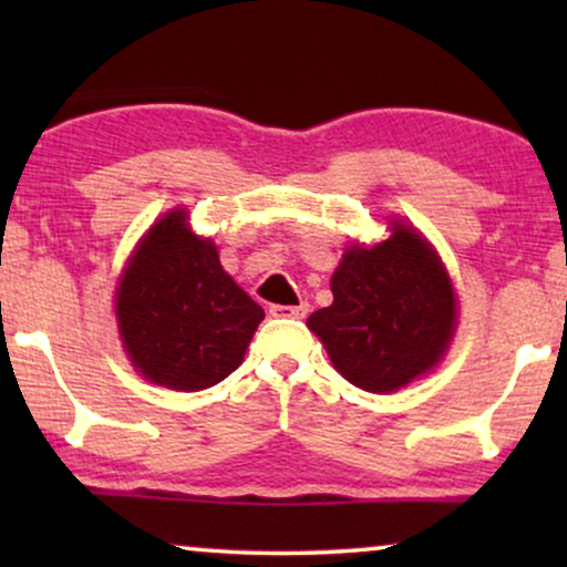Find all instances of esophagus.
I'll list each match as a JSON object with an SVG mask.
<instances>
[{
	"mask_svg": "<svg viewBox=\"0 0 567 567\" xmlns=\"http://www.w3.org/2000/svg\"><path fill=\"white\" fill-rule=\"evenodd\" d=\"M309 312V307L301 301V305H274L270 307V315L274 317H293V320H301Z\"/></svg>",
	"mask_w": 567,
	"mask_h": 567,
	"instance_id": "obj_1",
	"label": "esophagus"
}]
</instances>
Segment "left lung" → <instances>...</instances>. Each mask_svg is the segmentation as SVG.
<instances>
[{"mask_svg": "<svg viewBox=\"0 0 567 567\" xmlns=\"http://www.w3.org/2000/svg\"><path fill=\"white\" fill-rule=\"evenodd\" d=\"M332 305L309 315L348 382L392 392L444 355L456 301L439 255L415 229L394 224L390 239L351 247L330 281Z\"/></svg>", "mask_w": 567, "mask_h": 567, "instance_id": "left-lung-1", "label": "left lung"}]
</instances>
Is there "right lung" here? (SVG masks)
Returning <instances> with one entry per match:
<instances>
[{
    "instance_id": "1",
    "label": "right lung",
    "mask_w": 567,
    "mask_h": 567,
    "mask_svg": "<svg viewBox=\"0 0 567 567\" xmlns=\"http://www.w3.org/2000/svg\"><path fill=\"white\" fill-rule=\"evenodd\" d=\"M115 312L134 367L185 392L227 379L266 317L224 274L212 239L188 229L185 212L146 231L118 284Z\"/></svg>"
}]
</instances>
